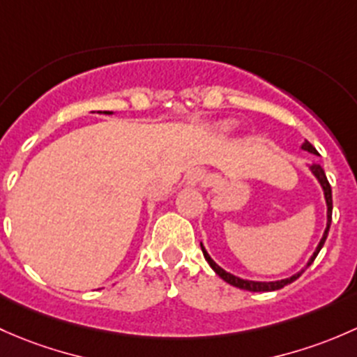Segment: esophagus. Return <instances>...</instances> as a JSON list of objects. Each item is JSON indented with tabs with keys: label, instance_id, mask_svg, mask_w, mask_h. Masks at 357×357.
<instances>
[{
	"label": "esophagus",
	"instance_id": "esophagus-1",
	"mask_svg": "<svg viewBox=\"0 0 357 357\" xmlns=\"http://www.w3.org/2000/svg\"><path fill=\"white\" fill-rule=\"evenodd\" d=\"M206 178V174L204 170H201V168H196V170H190L189 174L185 175V183L187 185H199V183H203Z\"/></svg>",
	"mask_w": 357,
	"mask_h": 357
}]
</instances>
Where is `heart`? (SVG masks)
I'll return each mask as SVG.
<instances>
[{
	"label": "heart",
	"mask_w": 357,
	"mask_h": 357,
	"mask_svg": "<svg viewBox=\"0 0 357 357\" xmlns=\"http://www.w3.org/2000/svg\"><path fill=\"white\" fill-rule=\"evenodd\" d=\"M235 128V122L234 120H223V122L216 123V130L220 132V134H232Z\"/></svg>",
	"instance_id": "b5f03b06"
}]
</instances>
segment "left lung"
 Returning a JSON list of instances; mask_svg holds the SVG:
<instances>
[{
  "label": "left lung",
  "instance_id": "8db88e82",
  "mask_svg": "<svg viewBox=\"0 0 357 357\" xmlns=\"http://www.w3.org/2000/svg\"><path fill=\"white\" fill-rule=\"evenodd\" d=\"M301 149H304V151H307V153H311V154H316V156H318V151H316V149L313 148V144H310V142H307V141H304L303 144H301ZM307 168H310L311 174L314 175V178L318 180V183H319V185H321L323 197H325V204H326V227H325V232H323V235H321V238H319L318 245H316V249H314L313 256H311V258L307 259L306 266H304L303 270H301V271H297V273H294L292 277H289V278H282V280H275V282H256V280H245V278H241V277H237V275L229 273V271L223 270L222 266H218V264H216L215 261L211 259V256L208 255V251H206V249H204L203 242H201V249H203V255H204L206 261H208L209 266L213 268V271H215V273L218 275V277L222 278V280H225L227 284L234 285V287H237V289L249 290V292H273V290H278V289L285 287V285L292 284L294 280H297V278H299L301 275L304 273V270H306V268L310 266L311 263H313L316 256H318V252L321 251V248H323V244H325L326 237H328L330 223H332V208H333V206H332V187H330L328 180H326L325 170H323V168H321V165L314 163V161H313V163L307 165Z\"/></svg>",
  "mask_w": 357,
  "mask_h": 357
}]
</instances>
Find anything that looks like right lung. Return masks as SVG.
I'll return each instance as SVG.
<instances>
[{"instance_id": "right-lung-1", "label": "right lung", "mask_w": 357, "mask_h": 357, "mask_svg": "<svg viewBox=\"0 0 357 357\" xmlns=\"http://www.w3.org/2000/svg\"><path fill=\"white\" fill-rule=\"evenodd\" d=\"M98 113H105V115H113V112H98Z\"/></svg>"}]
</instances>
